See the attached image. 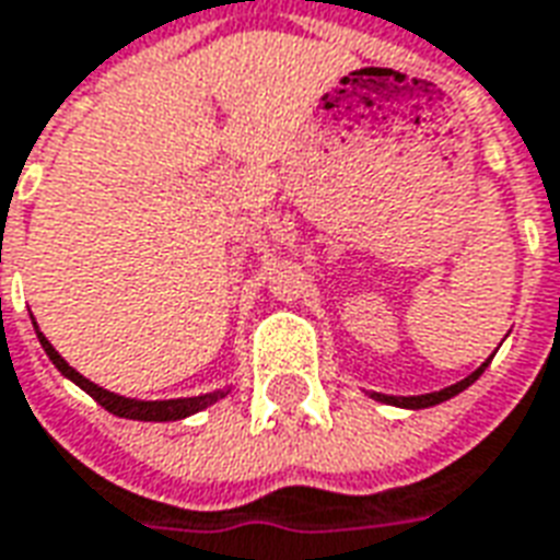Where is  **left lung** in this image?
<instances>
[{
    "label": "left lung",
    "instance_id": "left-lung-1",
    "mask_svg": "<svg viewBox=\"0 0 560 560\" xmlns=\"http://www.w3.org/2000/svg\"><path fill=\"white\" fill-rule=\"evenodd\" d=\"M490 364V359L480 364L475 374H469L466 380H459V383L448 385V388H442V392H430V395H416V397H392V395H374L376 400H383V404H392V407H404V409H428V407H436L442 400H448V397L459 395L463 388H469L480 374H483V368Z\"/></svg>",
    "mask_w": 560,
    "mask_h": 560
}]
</instances>
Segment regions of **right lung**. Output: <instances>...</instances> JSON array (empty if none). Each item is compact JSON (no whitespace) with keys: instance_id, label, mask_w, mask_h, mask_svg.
Here are the masks:
<instances>
[{"instance_id":"add662e5","label":"right lung","mask_w":560,"mask_h":560,"mask_svg":"<svg viewBox=\"0 0 560 560\" xmlns=\"http://www.w3.org/2000/svg\"><path fill=\"white\" fill-rule=\"evenodd\" d=\"M40 338V347L47 350L49 362L59 368L61 374L73 380V383L80 385L82 392H89L103 409H109L112 416L118 418H132V421H177V418L192 416V412H201L210 404H217L219 397H225V392H213V395H198V397H177V400H132V397H121V395H112L101 385H94L91 380L80 374V371H73L59 353H56V347L44 338V332H37Z\"/></svg>"}]
</instances>
